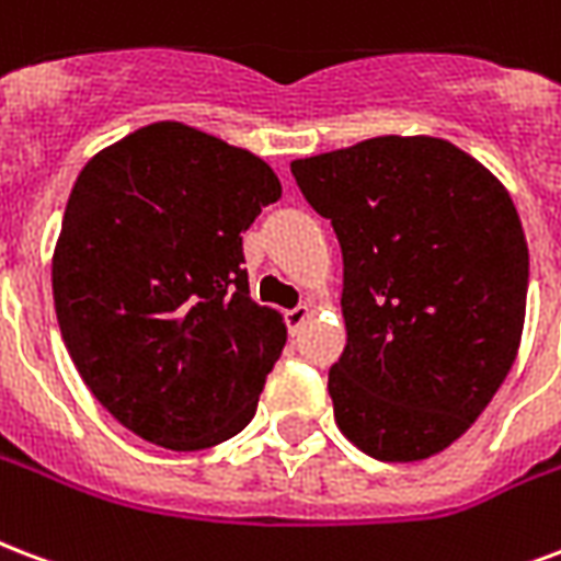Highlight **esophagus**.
Instances as JSON below:
<instances>
[{
  "label": "esophagus",
  "mask_w": 561,
  "mask_h": 561,
  "mask_svg": "<svg viewBox=\"0 0 561 561\" xmlns=\"http://www.w3.org/2000/svg\"><path fill=\"white\" fill-rule=\"evenodd\" d=\"M311 318V306H306V302H299L297 309L285 311V323H288L290 335H297L299 329H302V323Z\"/></svg>",
  "instance_id": "esophagus-1"
}]
</instances>
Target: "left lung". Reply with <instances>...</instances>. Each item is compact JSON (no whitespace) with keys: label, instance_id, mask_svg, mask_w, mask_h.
Instances as JSON below:
<instances>
[{"label":"left lung","instance_id":"8db88e82","mask_svg":"<svg viewBox=\"0 0 561 561\" xmlns=\"http://www.w3.org/2000/svg\"><path fill=\"white\" fill-rule=\"evenodd\" d=\"M344 255L335 423L379 461L470 430L518 356L529 250L508 191L450 140L385 138L290 161Z\"/></svg>","mask_w":561,"mask_h":561}]
</instances>
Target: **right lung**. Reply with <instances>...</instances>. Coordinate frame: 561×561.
<instances>
[{
  "label": "right lung",
  "instance_id": "obj_1",
  "mask_svg": "<svg viewBox=\"0 0 561 561\" xmlns=\"http://www.w3.org/2000/svg\"><path fill=\"white\" fill-rule=\"evenodd\" d=\"M279 196L262 158L170 119L76 179L55 314L91 394L144 442L205 450L252 421L288 329L252 302L241 234Z\"/></svg>",
  "mask_w": 561,
  "mask_h": 561
}]
</instances>
